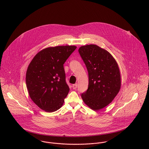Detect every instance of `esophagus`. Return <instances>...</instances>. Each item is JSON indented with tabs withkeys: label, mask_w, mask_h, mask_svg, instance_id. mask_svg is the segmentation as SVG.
Masks as SVG:
<instances>
[{
	"label": "esophagus",
	"mask_w": 149,
	"mask_h": 149,
	"mask_svg": "<svg viewBox=\"0 0 149 149\" xmlns=\"http://www.w3.org/2000/svg\"><path fill=\"white\" fill-rule=\"evenodd\" d=\"M77 85L78 84L76 83V84H73V85H72V87H73V89H76V88H77Z\"/></svg>",
	"instance_id": "1"
}]
</instances>
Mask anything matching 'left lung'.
<instances>
[{"label": "left lung", "instance_id": "8db88e82", "mask_svg": "<svg viewBox=\"0 0 149 149\" xmlns=\"http://www.w3.org/2000/svg\"><path fill=\"white\" fill-rule=\"evenodd\" d=\"M79 52L89 77L88 89L81 97L87 106L98 111L111 103L120 89L119 68L111 53L96 45L82 46Z\"/></svg>", "mask_w": 149, "mask_h": 149}]
</instances>
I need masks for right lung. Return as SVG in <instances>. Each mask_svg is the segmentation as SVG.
Wrapping results in <instances>:
<instances>
[{"label":"right lung","mask_w":149,"mask_h":149,"mask_svg":"<svg viewBox=\"0 0 149 149\" xmlns=\"http://www.w3.org/2000/svg\"><path fill=\"white\" fill-rule=\"evenodd\" d=\"M76 46L49 47L39 52L27 69L26 83L33 102L47 112L63 106L69 88L65 81L64 64Z\"/></svg>","instance_id":"right-lung-1"}]
</instances>
